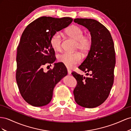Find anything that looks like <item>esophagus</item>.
Here are the masks:
<instances>
[{
	"label": "esophagus",
	"instance_id": "1",
	"mask_svg": "<svg viewBox=\"0 0 131 131\" xmlns=\"http://www.w3.org/2000/svg\"><path fill=\"white\" fill-rule=\"evenodd\" d=\"M68 74H71V71L70 69H68Z\"/></svg>",
	"mask_w": 131,
	"mask_h": 131
}]
</instances>
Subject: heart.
<instances>
[{"label":"heart","mask_w":131,"mask_h":131,"mask_svg":"<svg viewBox=\"0 0 131 131\" xmlns=\"http://www.w3.org/2000/svg\"><path fill=\"white\" fill-rule=\"evenodd\" d=\"M66 35L70 38L76 40V48L82 52L88 51L92 46V39L89 35H83L84 31L81 27L73 25L66 31ZM62 36L60 32H55L50 40L51 46L56 51H60L62 49ZM82 57L77 52L68 53L65 52L58 56L60 62L64 64L69 69L73 68L81 61Z\"/></svg>","instance_id":"obj_1"}]
</instances>
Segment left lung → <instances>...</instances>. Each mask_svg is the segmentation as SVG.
I'll return each instance as SVG.
<instances>
[{
	"label": "left lung",
	"mask_w": 131,
	"mask_h": 131,
	"mask_svg": "<svg viewBox=\"0 0 131 131\" xmlns=\"http://www.w3.org/2000/svg\"><path fill=\"white\" fill-rule=\"evenodd\" d=\"M74 22L86 27L92 39L86 59L78 66L89 76L72 72L77 82L74 98L79 105L94 108L105 102L113 87L116 63L114 44L109 31L98 21L77 18Z\"/></svg>",
	"instance_id": "left-lung-1"
}]
</instances>
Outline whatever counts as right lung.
I'll return each instance as SVG.
<instances>
[{"label":"right lung","instance_id":"obj_1","mask_svg":"<svg viewBox=\"0 0 131 131\" xmlns=\"http://www.w3.org/2000/svg\"><path fill=\"white\" fill-rule=\"evenodd\" d=\"M70 17L43 16L25 29L17 49L16 80L22 98L34 106L47 105L53 97L54 88L68 74L66 67L55 63L47 72L44 68L56 59L50 44L52 36L71 23Z\"/></svg>","mask_w":131,"mask_h":131}]
</instances>
